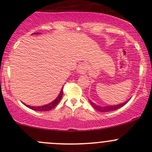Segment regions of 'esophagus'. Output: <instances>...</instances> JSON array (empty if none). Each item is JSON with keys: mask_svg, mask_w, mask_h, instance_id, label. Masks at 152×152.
<instances>
[{"mask_svg": "<svg viewBox=\"0 0 152 152\" xmlns=\"http://www.w3.org/2000/svg\"><path fill=\"white\" fill-rule=\"evenodd\" d=\"M88 70V66L86 64H81L77 68V72L80 74H84Z\"/></svg>", "mask_w": 152, "mask_h": 152, "instance_id": "esophagus-1", "label": "esophagus"}]
</instances>
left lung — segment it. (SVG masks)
I'll return each mask as SVG.
<instances>
[{
  "label": "left lung",
  "mask_w": 152,
  "mask_h": 152,
  "mask_svg": "<svg viewBox=\"0 0 152 152\" xmlns=\"http://www.w3.org/2000/svg\"><path fill=\"white\" fill-rule=\"evenodd\" d=\"M129 100H128L127 102L123 103V104H118V105H114V106H99L97 105H96L95 104H94L93 102H90L92 106L97 111H100V112H109V111H114V110H116L119 108L122 107L126 104L127 102H129Z\"/></svg>",
  "instance_id": "left-lung-1"
}]
</instances>
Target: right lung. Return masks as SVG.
<instances>
[{"label":"right lung","mask_w":152,"mask_h":152,"mask_svg":"<svg viewBox=\"0 0 152 152\" xmlns=\"http://www.w3.org/2000/svg\"><path fill=\"white\" fill-rule=\"evenodd\" d=\"M62 96H63V89L61 91L60 94H59L58 97H57V98L55 100L53 101V102H50V104H46V105L41 106H28V105H26V104H25V105L27 106V107H28L29 109L34 110V111H50V110L53 109L54 107H56V106L57 104H58V102H60Z\"/></svg>","instance_id":"obj_1"}]
</instances>
